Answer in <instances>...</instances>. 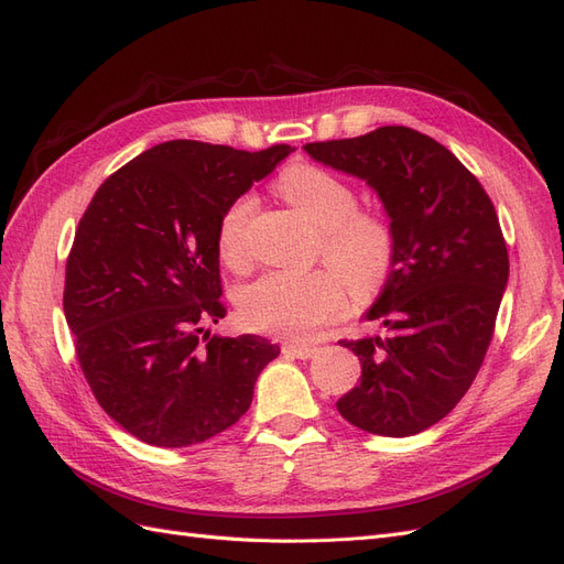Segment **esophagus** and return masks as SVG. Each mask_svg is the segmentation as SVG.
<instances>
[{"label":"esophagus","instance_id":"obj_1","mask_svg":"<svg viewBox=\"0 0 564 564\" xmlns=\"http://www.w3.org/2000/svg\"><path fill=\"white\" fill-rule=\"evenodd\" d=\"M282 352L294 355V357H299V360H308V357H313L317 352V348L315 346H305V344H284Z\"/></svg>","mask_w":564,"mask_h":564}]
</instances>
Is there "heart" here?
<instances>
[{
  "label": "heart",
  "instance_id": "1",
  "mask_svg": "<svg viewBox=\"0 0 564 564\" xmlns=\"http://www.w3.org/2000/svg\"><path fill=\"white\" fill-rule=\"evenodd\" d=\"M278 185L319 230V253L332 268L305 275L265 272L242 289L237 305L251 329L305 340L346 313L348 286L357 296L379 292L395 259V230L381 212L357 209L352 185L322 166H289ZM253 209L251 193L237 195L216 228L218 259L237 272L249 265L247 228Z\"/></svg>",
  "mask_w": 564,
  "mask_h": 564
}]
</instances>
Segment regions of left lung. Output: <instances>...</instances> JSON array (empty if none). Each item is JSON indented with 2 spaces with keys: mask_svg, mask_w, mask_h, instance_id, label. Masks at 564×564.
I'll use <instances>...</instances> for the list:
<instances>
[{
  "mask_svg": "<svg viewBox=\"0 0 564 564\" xmlns=\"http://www.w3.org/2000/svg\"><path fill=\"white\" fill-rule=\"evenodd\" d=\"M367 181L395 230V259L367 319L386 332L338 340L362 377L336 402L367 433L416 435L445 419L482 367L508 282V249L485 187L452 152L409 127L305 143Z\"/></svg>",
  "mask_w": 564,
  "mask_h": 564,
  "instance_id": "1",
  "label": "left lung"
}]
</instances>
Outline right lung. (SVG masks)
Segmentation results:
<instances>
[{
    "instance_id": "1",
    "label": "right lung",
    "mask_w": 564,
    "mask_h": 564,
    "mask_svg": "<svg viewBox=\"0 0 564 564\" xmlns=\"http://www.w3.org/2000/svg\"><path fill=\"white\" fill-rule=\"evenodd\" d=\"M292 148L199 141L145 150L98 187L65 265L63 311L94 398L127 433L191 447L240 421L280 348L216 336V228L228 204Z\"/></svg>"
}]
</instances>
